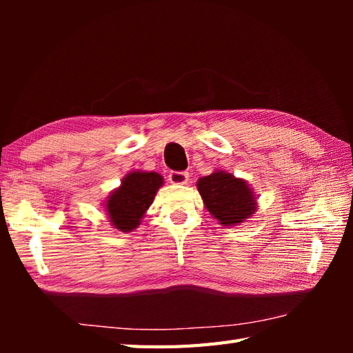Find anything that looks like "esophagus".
I'll use <instances>...</instances> for the list:
<instances>
[{
  "mask_svg": "<svg viewBox=\"0 0 353 353\" xmlns=\"http://www.w3.org/2000/svg\"><path fill=\"white\" fill-rule=\"evenodd\" d=\"M168 181L172 185H186L190 181V172L188 171H171L168 176Z\"/></svg>",
  "mask_w": 353,
  "mask_h": 353,
  "instance_id": "obj_1",
  "label": "esophagus"
}]
</instances>
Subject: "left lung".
Returning a JSON list of instances; mask_svg holds the SVG:
<instances>
[{"mask_svg": "<svg viewBox=\"0 0 353 353\" xmlns=\"http://www.w3.org/2000/svg\"><path fill=\"white\" fill-rule=\"evenodd\" d=\"M197 190L205 208L221 226H236L256 212V197L244 179L215 170L200 177Z\"/></svg>", "mask_w": 353, "mask_h": 353, "instance_id": "left-lung-1", "label": "left lung"}]
</instances>
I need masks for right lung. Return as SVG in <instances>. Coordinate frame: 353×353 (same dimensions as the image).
<instances>
[{
	"instance_id": "add662e5",
	"label": "right lung",
	"mask_w": 353,
	"mask_h": 353,
	"mask_svg": "<svg viewBox=\"0 0 353 353\" xmlns=\"http://www.w3.org/2000/svg\"><path fill=\"white\" fill-rule=\"evenodd\" d=\"M162 185L163 177L159 172H127L121 185L110 192L103 205L106 208L112 226L119 232H133V229H137Z\"/></svg>"
}]
</instances>
